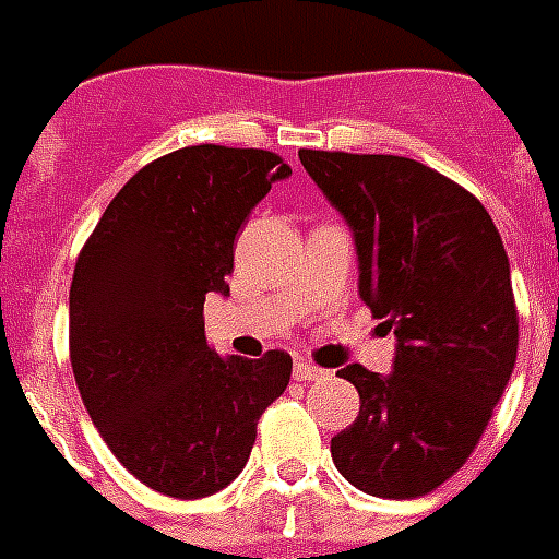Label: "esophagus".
I'll list each match as a JSON object with an SVG mask.
<instances>
[{
	"mask_svg": "<svg viewBox=\"0 0 559 559\" xmlns=\"http://www.w3.org/2000/svg\"><path fill=\"white\" fill-rule=\"evenodd\" d=\"M324 368L313 366V362H307V359H296V380H322Z\"/></svg>",
	"mask_w": 559,
	"mask_h": 559,
	"instance_id": "1",
	"label": "esophagus"
}]
</instances>
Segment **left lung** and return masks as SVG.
<instances>
[{
  "instance_id": "8db88e82",
  "label": "left lung",
  "mask_w": 559,
  "mask_h": 559,
  "mask_svg": "<svg viewBox=\"0 0 559 559\" xmlns=\"http://www.w3.org/2000/svg\"><path fill=\"white\" fill-rule=\"evenodd\" d=\"M348 219L359 298L397 336L394 371L342 368L357 420L331 441L333 464L362 493L415 499L455 476L516 366L520 316L511 263L481 202L406 156L298 151Z\"/></svg>"
}]
</instances>
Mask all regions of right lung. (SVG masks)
I'll list each match as a JSON object with an SVG mask.
<instances>
[{
  "label": "right lung",
  "instance_id": "1",
  "mask_svg": "<svg viewBox=\"0 0 559 559\" xmlns=\"http://www.w3.org/2000/svg\"><path fill=\"white\" fill-rule=\"evenodd\" d=\"M289 174L258 147L168 153L112 197L74 263L69 359L83 406L112 455L174 499L240 476L293 373L284 350L223 359L202 316L209 293L228 296L240 226Z\"/></svg>",
  "mask_w": 559,
  "mask_h": 559
}]
</instances>
